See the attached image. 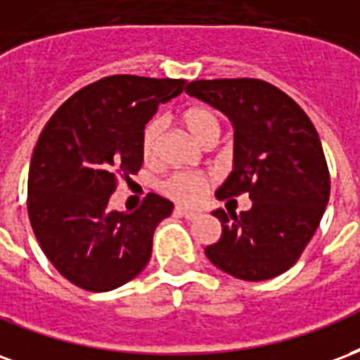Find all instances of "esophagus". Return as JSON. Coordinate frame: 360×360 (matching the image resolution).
I'll return each mask as SVG.
<instances>
[{"label":"esophagus","instance_id":"34e87169","mask_svg":"<svg viewBox=\"0 0 360 360\" xmlns=\"http://www.w3.org/2000/svg\"><path fill=\"white\" fill-rule=\"evenodd\" d=\"M174 212H176V214H180V217H186L188 220H193L195 217H198V212L191 211V209H186V207H176V209H174Z\"/></svg>","mask_w":360,"mask_h":360}]
</instances>
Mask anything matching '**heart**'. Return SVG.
<instances>
[{
    "label": "heart",
    "mask_w": 360,
    "mask_h": 360,
    "mask_svg": "<svg viewBox=\"0 0 360 360\" xmlns=\"http://www.w3.org/2000/svg\"><path fill=\"white\" fill-rule=\"evenodd\" d=\"M184 124L190 130L191 136L203 146L214 143L219 140L222 132V119L220 115L211 107H193L184 112ZM162 132H165V119L155 117L146 124L143 134H141V153L143 157L151 161L159 153L161 148ZM209 188V178L195 172H174L161 182V191L167 198L174 199L184 205H193L199 199L205 195Z\"/></svg>",
    "instance_id": "obj_1"
}]
</instances>
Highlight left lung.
<instances>
[{"label": "left lung", "mask_w": 360, "mask_h": 360, "mask_svg": "<svg viewBox=\"0 0 360 360\" xmlns=\"http://www.w3.org/2000/svg\"><path fill=\"white\" fill-rule=\"evenodd\" d=\"M186 94L234 122V170L217 198L236 201L248 193L253 201L240 214L212 212L222 236L207 245V259L248 282L280 276L305 251L330 198L316 128L288 94L257 78L195 80Z\"/></svg>", "instance_id": "1"}]
</instances>
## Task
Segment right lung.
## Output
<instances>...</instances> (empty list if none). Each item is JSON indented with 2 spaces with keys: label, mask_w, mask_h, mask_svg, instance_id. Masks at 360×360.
<instances>
[{
  "label": "right lung",
  "mask_w": 360,
  "mask_h": 360,
  "mask_svg": "<svg viewBox=\"0 0 360 360\" xmlns=\"http://www.w3.org/2000/svg\"><path fill=\"white\" fill-rule=\"evenodd\" d=\"M186 80L115 75L53 112L28 170V217L59 274L86 291H111L151 259L153 232L174 205L149 193L134 212L109 211L119 178L141 169V134Z\"/></svg>",
  "instance_id": "obj_1"
}]
</instances>
